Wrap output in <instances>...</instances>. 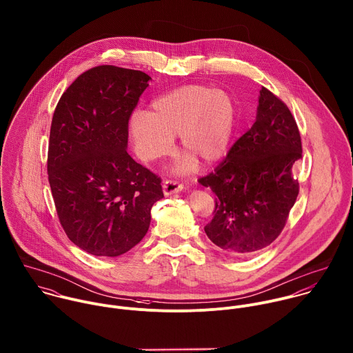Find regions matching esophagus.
Here are the masks:
<instances>
[{"label":"esophagus","mask_w":353,"mask_h":353,"mask_svg":"<svg viewBox=\"0 0 353 353\" xmlns=\"http://www.w3.org/2000/svg\"><path fill=\"white\" fill-rule=\"evenodd\" d=\"M184 188L183 184H180L179 181H174V180H166L163 183V194L165 195H172V194H176L179 191H181Z\"/></svg>","instance_id":"1"}]
</instances>
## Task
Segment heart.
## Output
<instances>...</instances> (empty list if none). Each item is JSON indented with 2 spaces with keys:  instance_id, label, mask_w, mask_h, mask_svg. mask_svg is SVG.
<instances>
[{
  "instance_id": "1",
  "label": "heart",
  "mask_w": 353,
  "mask_h": 353,
  "mask_svg": "<svg viewBox=\"0 0 353 353\" xmlns=\"http://www.w3.org/2000/svg\"><path fill=\"white\" fill-rule=\"evenodd\" d=\"M235 121V103L227 92L185 85L155 99L150 112L136 111L130 117L129 132L144 161L168 155L172 139L180 136L184 152L210 165L225 155ZM188 166L191 162L183 165Z\"/></svg>"
}]
</instances>
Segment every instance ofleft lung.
Instances as JSON below:
<instances>
[{
	"mask_svg": "<svg viewBox=\"0 0 353 353\" xmlns=\"http://www.w3.org/2000/svg\"><path fill=\"white\" fill-rule=\"evenodd\" d=\"M303 157L299 126L289 107L261 88L253 126L227 157L198 181L216 195L209 239L235 257L268 248L286 225L300 184L293 168Z\"/></svg>",
	"mask_w": 353,
	"mask_h": 353,
	"instance_id": "left-lung-1",
	"label": "left lung"
}]
</instances>
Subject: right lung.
Here are the masks:
<instances>
[{"mask_svg": "<svg viewBox=\"0 0 353 353\" xmlns=\"http://www.w3.org/2000/svg\"><path fill=\"white\" fill-rule=\"evenodd\" d=\"M151 79L143 71L97 65L82 72L53 112L48 180L68 239L93 256L117 257L147 234L161 177L126 151L128 125Z\"/></svg>", "mask_w": 353, "mask_h": 353, "instance_id": "add662e5", "label": "right lung"}]
</instances>
